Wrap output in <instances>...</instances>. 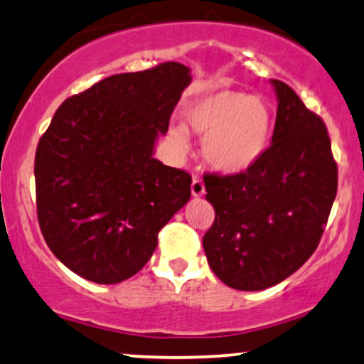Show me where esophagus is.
<instances>
[{
	"label": "esophagus",
	"mask_w": 364,
	"mask_h": 364,
	"mask_svg": "<svg viewBox=\"0 0 364 364\" xmlns=\"http://www.w3.org/2000/svg\"><path fill=\"white\" fill-rule=\"evenodd\" d=\"M191 192L194 198H200V196H204V192H206V189H204V183L203 181H199V178H194L191 183Z\"/></svg>",
	"instance_id": "esophagus-1"
}]
</instances>
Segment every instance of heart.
<instances>
[{
  "mask_svg": "<svg viewBox=\"0 0 364 364\" xmlns=\"http://www.w3.org/2000/svg\"><path fill=\"white\" fill-rule=\"evenodd\" d=\"M192 131L204 136L203 158L213 170L235 175L247 172L267 151L272 132L271 110L260 97L233 90H215L196 98L186 110ZM178 148H187L183 127L168 131Z\"/></svg>",
  "mask_w": 364,
  "mask_h": 364,
  "instance_id": "b5f03b06",
  "label": "heart"
}]
</instances>
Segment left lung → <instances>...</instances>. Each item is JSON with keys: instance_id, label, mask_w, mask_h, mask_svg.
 <instances>
[{"instance_id": "1", "label": "left lung", "mask_w": 364, "mask_h": 364, "mask_svg": "<svg viewBox=\"0 0 364 364\" xmlns=\"http://www.w3.org/2000/svg\"><path fill=\"white\" fill-rule=\"evenodd\" d=\"M271 146L247 172L206 175L215 223L203 238L213 272L240 291L271 288L317 249L337 194L326 124L279 80Z\"/></svg>"}]
</instances>
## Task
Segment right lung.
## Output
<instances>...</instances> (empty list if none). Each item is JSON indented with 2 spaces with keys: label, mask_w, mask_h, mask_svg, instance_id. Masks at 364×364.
Listing matches in <instances>:
<instances>
[{
  "label": "right lung",
  "mask_w": 364,
  "mask_h": 364,
  "mask_svg": "<svg viewBox=\"0 0 364 364\" xmlns=\"http://www.w3.org/2000/svg\"><path fill=\"white\" fill-rule=\"evenodd\" d=\"M192 81L181 63L122 73L64 100L36 153L37 218L75 274L115 284L143 269L191 198V175L153 158Z\"/></svg>",
  "instance_id": "add662e5"
}]
</instances>
